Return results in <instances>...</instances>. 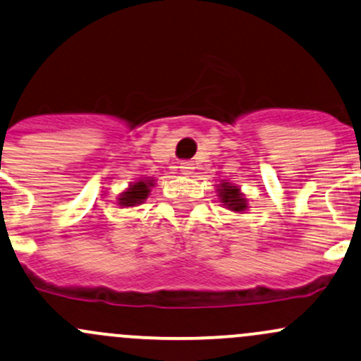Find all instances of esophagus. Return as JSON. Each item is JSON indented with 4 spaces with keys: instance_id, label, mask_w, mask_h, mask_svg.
<instances>
[{
    "instance_id": "esophagus-1",
    "label": "esophagus",
    "mask_w": 361,
    "mask_h": 361,
    "mask_svg": "<svg viewBox=\"0 0 361 361\" xmlns=\"http://www.w3.org/2000/svg\"><path fill=\"white\" fill-rule=\"evenodd\" d=\"M193 162H190V161H185V162H181L180 164V171H181V174H185V176H190V174L193 173Z\"/></svg>"
}]
</instances>
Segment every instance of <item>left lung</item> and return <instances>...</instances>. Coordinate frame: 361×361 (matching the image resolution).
<instances>
[{
    "label": "left lung",
    "mask_w": 361,
    "mask_h": 361,
    "mask_svg": "<svg viewBox=\"0 0 361 361\" xmlns=\"http://www.w3.org/2000/svg\"><path fill=\"white\" fill-rule=\"evenodd\" d=\"M218 197L221 206H225L226 209L233 212H240L244 214L245 211L249 209V200L245 199V195L242 193L240 188L237 185L230 183V181H221L218 185Z\"/></svg>",
    "instance_id": "left-lung-1"
}]
</instances>
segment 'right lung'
Wrapping results in <instances>:
<instances>
[{
    "mask_svg": "<svg viewBox=\"0 0 361 361\" xmlns=\"http://www.w3.org/2000/svg\"><path fill=\"white\" fill-rule=\"evenodd\" d=\"M154 185H155L154 178L135 181V183H131L126 190L119 193V197H117V204H119L121 207L140 206V204H143L147 199H149Z\"/></svg>",
    "mask_w": 361,
    "mask_h": 361,
    "instance_id": "right-lung-1",
    "label": "right lung"
}]
</instances>
